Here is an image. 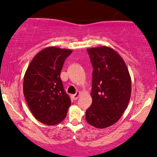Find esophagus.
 <instances>
[{
  "label": "esophagus",
  "instance_id": "34e87169",
  "mask_svg": "<svg viewBox=\"0 0 157 157\" xmlns=\"http://www.w3.org/2000/svg\"><path fill=\"white\" fill-rule=\"evenodd\" d=\"M80 92H76L75 94H74V95H71V98H73L74 100H77V98H79V96H80Z\"/></svg>",
  "mask_w": 157,
  "mask_h": 157
}]
</instances>
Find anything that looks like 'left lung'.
Segmentation results:
<instances>
[{
	"mask_svg": "<svg viewBox=\"0 0 157 157\" xmlns=\"http://www.w3.org/2000/svg\"><path fill=\"white\" fill-rule=\"evenodd\" d=\"M92 67L91 106L86 120L91 126L104 128L116 123L125 111L132 90V80L126 63L108 47L87 49Z\"/></svg>",
	"mask_w": 157,
	"mask_h": 157,
	"instance_id": "1",
	"label": "left lung"
}]
</instances>
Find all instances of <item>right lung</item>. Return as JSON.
<instances>
[{
    "label": "right lung",
    "mask_w": 157,
    "mask_h": 157,
    "mask_svg": "<svg viewBox=\"0 0 157 157\" xmlns=\"http://www.w3.org/2000/svg\"><path fill=\"white\" fill-rule=\"evenodd\" d=\"M72 50L49 47L31 60L24 76L23 92L35 119L52 126L61 123L71 106L60 78L66 58Z\"/></svg>",
    "instance_id": "obj_1"
}]
</instances>
